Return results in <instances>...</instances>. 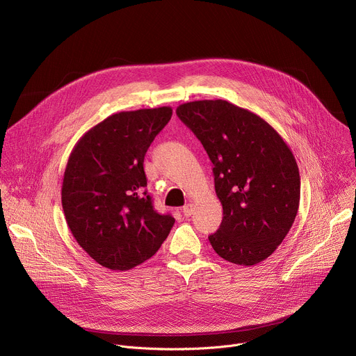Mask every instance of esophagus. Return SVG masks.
<instances>
[{
  "label": "esophagus",
  "instance_id": "obj_1",
  "mask_svg": "<svg viewBox=\"0 0 356 356\" xmlns=\"http://www.w3.org/2000/svg\"><path fill=\"white\" fill-rule=\"evenodd\" d=\"M181 211H183L184 217H190L193 214V204H186Z\"/></svg>",
  "mask_w": 356,
  "mask_h": 356
}]
</instances>
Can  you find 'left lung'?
I'll return each mask as SVG.
<instances>
[{
    "mask_svg": "<svg viewBox=\"0 0 356 356\" xmlns=\"http://www.w3.org/2000/svg\"><path fill=\"white\" fill-rule=\"evenodd\" d=\"M177 117L194 132L213 162L224 217L210 235L218 255L235 265H257L289 234L300 204L294 155L264 118L225 99L190 101Z\"/></svg>",
    "mask_w": 356,
    "mask_h": 356,
    "instance_id": "obj_1",
    "label": "left lung"
}]
</instances>
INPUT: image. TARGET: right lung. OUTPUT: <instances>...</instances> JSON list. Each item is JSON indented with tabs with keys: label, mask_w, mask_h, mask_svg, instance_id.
Returning a JSON list of instances; mask_svg holds the SVG:
<instances>
[{
	"label": "right lung",
	"mask_w": 356,
	"mask_h": 356,
	"mask_svg": "<svg viewBox=\"0 0 356 356\" xmlns=\"http://www.w3.org/2000/svg\"><path fill=\"white\" fill-rule=\"evenodd\" d=\"M172 118V107L121 111L74 145L62 184L66 222L101 266L128 270L158 252L175 218L154 210L143 158Z\"/></svg>",
	"instance_id": "1"
}]
</instances>
